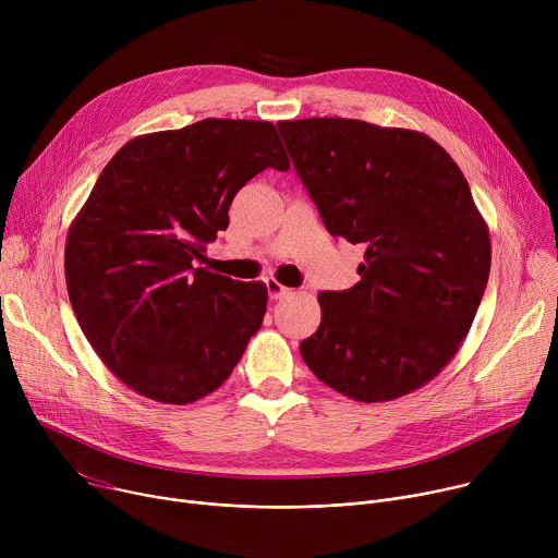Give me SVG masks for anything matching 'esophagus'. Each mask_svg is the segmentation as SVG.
<instances>
[{
    "instance_id": "1",
    "label": "esophagus",
    "mask_w": 558,
    "mask_h": 558,
    "mask_svg": "<svg viewBox=\"0 0 558 558\" xmlns=\"http://www.w3.org/2000/svg\"><path fill=\"white\" fill-rule=\"evenodd\" d=\"M267 291H269V298H274V300H280V298H284V295L291 293V289L284 287V284H280L276 278H269V280H267Z\"/></svg>"
}]
</instances>
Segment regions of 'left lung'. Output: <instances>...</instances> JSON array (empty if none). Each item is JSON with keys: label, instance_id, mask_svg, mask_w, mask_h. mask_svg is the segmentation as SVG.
I'll return each mask as SVG.
<instances>
[{"label": "left lung", "instance_id": "8db88e82", "mask_svg": "<svg viewBox=\"0 0 558 558\" xmlns=\"http://www.w3.org/2000/svg\"><path fill=\"white\" fill-rule=\"evenodd\" d=\"M278 129L327 231L365 244L361 282L318 293L302 361L361 402L423 387L461 349L489 278V229L463 171L412 129L347 118Z\"/></svg>", "mask_w": 558, "mask_h": 558}]
</instances>
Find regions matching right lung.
<instances>
[{"label":"right lung","instance_id":"add662e5","mask_svg":"<svg viewBox=\"0 0 558 558\" xmlns=\"http://www.w3.org/2000/svg\"><path fill=\"white\" fill-rule=\"evenodd\" d=\"M289 169L271 122L199 120L129 140L75 216L64 271L75 318L126 387L167 404L216 391L263 325L265 282L193 269L233 195Z\"/></svg>","mask_w":558,"mask_h":558}]
</instances>
